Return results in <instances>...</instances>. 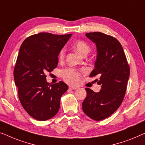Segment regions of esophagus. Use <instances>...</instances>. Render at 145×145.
Here are the masks:
<instances>
[{
  "mask_svg": "<svg viewBox=\"0 0 145 145\" xmlns=\"http://www.w3.org/2000/svg\"><path fill=\"white\" fill-rule=\"evenodd\" d=\"M78 87H74V86H69V89H71V90H74V89H78Z\"/></svg>",
  "mask_w": 145,
  "mask_h": 145,
  "instance_id": "esophagus-1",
  "label": "esophagus"
}]
</instances>
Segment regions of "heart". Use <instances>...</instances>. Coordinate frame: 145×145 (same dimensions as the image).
<instances>
[{"mask_svg":"<svg viewBox=\"0 0 145 145\" xmlns=\"http://www.w3.org/2000/svg\"><path fill=\"white\" fill-rule=\"evenodd\" d=\"M74 48L77 50V52L81 55H84L85 54H88L90 50V48L86 42L80 40L76 42L74 44ZM65 56V50L62 49L60 51L59 54V57L60 59H63ZM63 76L65 80L67 83L71 84H76L80 80L78 73L76 70L73 69H67L63 71Z\"/></svg>","mask_w":145,"mask_h":145,"instance_id":"b5f03b06","label":"heart"}]
</instances>
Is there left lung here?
<instances>
[{
    "instance_id": "obj_1",
    "label": "left lung",
    "mask_w": 145,
    "mask_h": 145,
    "mask_svg": "<svg viewBox=\"0 0 145 145\" xmlns=\"http://www.w3.org/2000/svg\"><path fill=\"white\" fill-rule=\"evenodd\" d=\"M86 36L95 44L97 57L90 76L95 80L101 90L95 93L86 88L87 97L82 103L85 114L95 121L113 114L122 103L128 82L130 69L124 50L116 38L101 32H91Z\"/></svg>"
}]
</instances>
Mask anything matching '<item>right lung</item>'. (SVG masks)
I'll use <instances>...</instances> for the list:
<instances>
[{"label":"right lung","instance_id":"right-lung-1","mask_svg":"<svg viewBox=\"0 0 145 145\" xmlns=\"http://www.w3.org/2000/svg\"><path fill=\"white\" fill-rule=\"evenodd\" d=\"M71 35L42 32L29 36L20 46L14 69V82L22 107L36 120L54 117L61 95L68 89L63 82H47L46 74L57 67L59 54Z\"/></svg>","mask_w":145,"mask_h":145}]
</instances>
